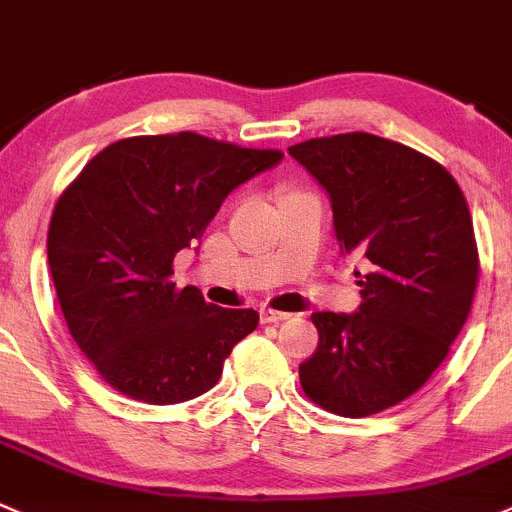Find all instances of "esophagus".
<instances>
[{
  "instance_id": "obj_1",
  "label": "esophagus",
  "mask_w": 512,
  "mask_h": 512,
  "mask_svg": "<svg viewBox=\"0 0 512 512\" xmlns=\"http://www.w3.org/2000/svg\"><path fill=\"white\" fill-rule=\"evenodd\" d=\"M291 318V313H283V310L273 308H261V323H283V320Z\"/></svg>"
}]
</instances>
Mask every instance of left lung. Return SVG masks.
<instances>
[{"label":"left lung","instance_id":"obj_1","mask_svg":"<svg viewBox=\"0 0 512 512\" xmlns=\"http://www.w3.org/2000/svg\"><path fill=\"white\" fill-rule=\"evenodd\" d=\"M288 152L328 192L342 254L367 266L357 313L310 315L320 340L300 384L347 419L384 412L424 387L471 313L481 266L466 197L439 162L379 135Z\"/></svg>","mask_w":512,"mask_h":512}]
</instances>
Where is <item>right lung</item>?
I'll list each match as a JSON object with an SVG mask.
<instances>
[{"label": "right lung", "mask_w": 512, "mask_h": 512, "mask_svg": "<svg viewBox=\"0 0 512 512\" xmlns=\"http://www.w3.org/2000/svg\"><path fill=\"white\" fill-rule=\"evenodd\" d=\"M281 157L197 133L140 135L100 150L63 189L46 239L51 278L73 340L115 392L145 404L199 397L254 333L256 310L179 291L172 261L226 194Z\"/></svg>", "instance_id": "obj_1"}]
</instances>
